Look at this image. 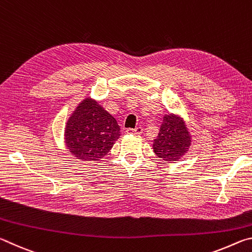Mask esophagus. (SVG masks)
<instances>
[{
	"instance_id": "34e87169",
	"label": "esophagus",
	"mask_w": 252,
	"mask_h": 252,
	"mask_svg": "<svg viewBox=\"0 0 252 252\" xmlns=\"http://www.w3.org/2000/svg\"><path fill=\"white\" fill-rule=\"evenodd\" d=\"M143 132V127L142 126H136L135 129H126V133H131V134H141Z\"/></svg>"
}]
</instances>
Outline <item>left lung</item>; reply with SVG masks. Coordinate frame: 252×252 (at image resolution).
Segmentation results:
<instances>
[{
    "label": "left lung",
    "mask_w": 252,
    "mask_h": 252,
    "mask_svg": "<svg viewBox=\"0 0 252 252\" xmlns=\"http://www.w3.org/2000/svg\"><path fill=\"white\" fill-rule=\"evenodd\" d=\"M191 144V135L181 118L165 114L159 134L153 142V151L160 159L172 162L186 155Z\"/></svg>",
    "instance_id": "8db88e82"
}]
</instances>
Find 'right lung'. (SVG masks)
<instances>
[{
	"label": "right lung",
	"mask_w": 252,
	"mask_h": 252,
	"mask_svg": "<svg viewBox=\"0 0 252 252\" xmlns=\"http://www.w3.org/2000/svg\"><path fill=\"white\" fill-rule=\"evenodd\" d=\"M120 136V126L96 101L84 99L65 126L64 139L76 159L97 161L103 158Z\"/></svg>",
	"instance_id": "obj_1"
}]
</instances>
